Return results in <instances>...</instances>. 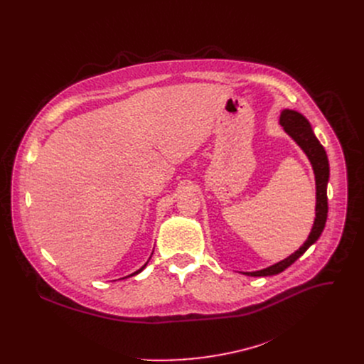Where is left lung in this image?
<instances>
[{
  "mask_svg": "<svg viewBox=\"0 0 364 364\" xmlns=\"http://www.w3.org/2000/svg\"><path fill=\"white\" fill-rule=\"evenodd\" d=\"M279 124L284 128V131L299 145V148L305 152L311 166H313L314 176H316V188H317V203H316V219L313 229H311L308 239L304 242V245L295 250L292 255L285 257L284 261L274 264L272 267H268L261 271L255 272H243L247 277H271L277 275L282 271H285L288 267H291L296 259L305 253V250L314 245L320 235L324 230L326 222H327V213H328V201H327V184L330 177V164L324 146L317 139L313 128H311L308 119L301 115L296 111L292 109H284L279 117Z\"/></svg>",
  "mask_w": 364,
  "mask_h": 364,
  "instance_id": "left-lung-1",
  "label": "left lung"
}]
</instances>
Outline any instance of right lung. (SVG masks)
<instances>
[{"label": "right lung", "instance_id": "1", "mask_svg": "<svg viewBox=\"0 0 364 364\" xmlns=\"http://www.w3.org/2000/svg\"><path fill=\"white\" fill-rule=\"evenodd\" d=\"M148 261H149V259H148ZM148 261H146V264H148ZM146 264H145V265H144V267H142V268H139V269H138V271H135V272H134V274H131V275H128V277H134V275H136V274H139V272H141V271H142V269H144V268H145V267H146ZM128 277H125V278H128ZM122 279H124V278H122Z\"/></svg>", "mask_w": 364, "mask_h": 364}]
</instances>
